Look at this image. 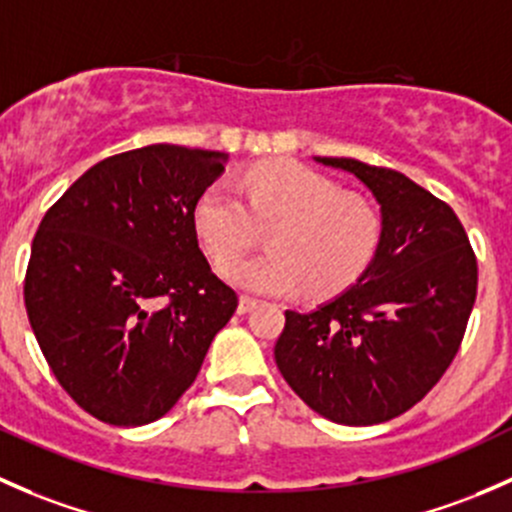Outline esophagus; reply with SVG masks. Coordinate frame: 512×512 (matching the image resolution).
I'll list each match as a JSON object with an SVG mask.
<instances>
[{
	"mask_svg": "<svg viewBox=\"0 0 512 512\" xmlns=\"http://www.w3.org/2000/svg\"><path fill=\"white\" fill-rule=\"evenodd\" d=\"M258 305V300L254 298V295H241L239 298V313H251Z\"/></svg>",
	"mask_w": 512,
	"mask_h": 512,
	"instance_id": "obj_1",
	"label": "esophagus"
}]
</instances>
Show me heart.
<instances>
[{
  "label": "heart",
  "mask_w": 512,
  "mask_h": 512,
  "mask_svg": "<svg viewBox=\"0 0 512 512\" xmlns=\"http://www.w3.org/2000/svg\"><path fill=\"white\" fill-rule=\"evenodd\" d=\"M240 197L212 184L194 204V229L214 261L244 254L268 229L266 254L239 258L224 276L249 291L286 295L305 288L328 298L370 268L382 241V219L370 199L298 162H266L249 170Z\"/></svg>",
  "instance_id": "heart-1"
}]
</instances>
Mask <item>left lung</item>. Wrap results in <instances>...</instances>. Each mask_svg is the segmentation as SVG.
I'll return each instance as SVG.
<instances>
[{"mask_svg":"<svg viewBox=\"0 0 512 512\" xmlns=\"http://www.w3.org/2000/svg\"><path fill=\"white\" fill-rule=\"evenodd\" d=\"M318 162L372 189L382 241L350 291L313 313L286 310L273 355L313 412L335 424H382L449 370L476 303L478 261L456 212L407 175L350 157Z\"/></svg>","mask_w":512,"mask_h":512,"instance_id":"1","label":"left lung"}]
</instances>
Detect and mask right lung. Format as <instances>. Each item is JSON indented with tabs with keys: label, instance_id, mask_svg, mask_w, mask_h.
I'll return each mask as SVG.
<instances>
[{
	"label": "right lung",
	"instance_id": "obj_1",
	"mask_svg": "<svg viewBox=\"0 0 512 512\" xmlns=\"http://www.w3.org/2000/svg\"><path fill=\"white\" fill-rule=\"evenodd\" d=\"M224 160L179 145L120 152L41 219L24 278L31 330L68 397L105 424L170 412L239 305L194 229Z\"/></svg>",
	"mask_w": 512,
	"mask_h": 512
}]
</instances>
